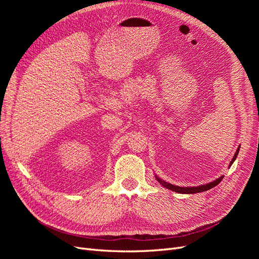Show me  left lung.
Instances as JSON below:
<instances>
[{
    "mask_svg": "<svg viewBox=\"0 0 259 259\" xmlns=\"http://www.w3.org/2000/svg\"><path fill=\"white\" fill-rule=\"evenodd\" d=\"M239 150H240V148H238V150H237L236 154H234L233 159L231 160V162H230V164H229V167L232 165V163L234 162V160L237 159L238 153H239ZM156 179H158V182H159L163 187L167 188V189H169V190H171V191H175V192H178V193H187V194H189V193H199V192H203V191H206V190L210 189V188H214L215 186H217L219 183L222 182L223 177H221L219 179L215 180V182L210 183V184H208V185H206V186L194 187V188H180V187H175V186H171V185H169V184L164 183L162 179H160V178H158V177H156Z\"/></svg>",
    "mask_w": 259,
    "mask_h": 259,
    "instance_id": "obj_1",
    "label": "left lung"
}]
</instances>
